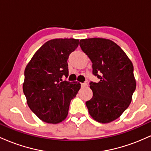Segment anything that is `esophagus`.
I'll return each instance as SVG.
<instances>
[{
	"label": "esophagus",
	"instance_id": "34e87169",
	"mask_svg": "<svg viewBox=\"0 0 151 151\" xmlns=\"http://www.w3.org/2000/svg\"><path fill=\"white\" fill-rule=\"evenodd\" d=\"M81 87H85V86H87V84H86V83H81Z\"/></svg>",
	"mask_w": 151,
	"mask_h": 151
}]
</instances>
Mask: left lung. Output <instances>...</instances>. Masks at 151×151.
<instances>
[{"label": "left lung", "mask_w": 151, "mask_h": 151, "mask_svg": "<svg viewBox=\"0 0 151 151\" xmlns=\"http://www.w3.org/2000/svg\"><path fill=\"white\" fill-rule=\"evenodd\" d=\"M81 50L92 62L99 82L90 81L93 96L86 102L91 116L106 124L118 119L129 107L136 86L133 66L118 45L103 38L81 40Z\"/></svg>", "instance_id": "left-lung-1"}]
</instances>
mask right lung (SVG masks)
Returning <instances> with one entry per match:
<instances>
[{
    "label": "right lung",
    "instance_id": "obj_1",
    "mask_svg": "<svg viewBox=\"0 0 151 151\" xmlns=\"http://www.w3.org/2000/svg\"><path fill=\"white\" fill-rule=\"evenodd\" d=\"M79 45V40L54 39L36 52L26 66L22 89L27 103L42 121L58 124L67 116L71 100L79 83L62 81L68 77L67 60Z\"/></svg>",
    "mask_w": 151,
    "mask_h": 151
}]
</instances>
